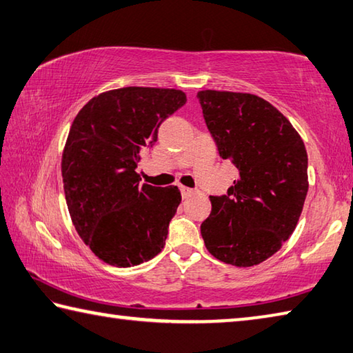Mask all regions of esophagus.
<instances>
[{
  "label": "esophagus",
  "mask_w": 353,
  "mask_h": 353,
  "mask_svg": "<svg viewBox=\"0 0 353 353\" xmlns=\"http://www.w3.org/2000/svg\"><path fill=\"white\" fill-rule=\"evenodd\" d=\"M181 191H182V197L183 199H187V197H190V196H193L196 191L194 190H191V188H187V187H181Z\"/></svg>",
  "instance_id": "esophagus-1"
}]
</instances>
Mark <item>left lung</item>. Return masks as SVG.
I'll return each mask as SVG.
<instances>
[{"label": "left lung", "instance_id": "left-lung-1", "mask_svg": "<svg viewBox=\"0 0 353 353\" xmlns=\"http://www.w3.org/2000/svg\"><path fill=\"white\" fill-rule=\"evenodd\" d=\"M197 99L219 156L239 171L227 194L210 196L205 247L225 264L258 265L296 228L309 190L304 142L258 95L207 89Z\"/></svg>", "mask_w": 353, "mask_h": 353}]
</instances>
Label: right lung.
<instances>
[{"label": "right lung", "instance_id": "right-lung-1", "mask_svg": "<svg viewBox=\"0 0 353 353\" xmlns=\"http://www.w3.org/2000/svg\"><path fill=\"white\" fill-rule=\"evenodd\" d=\"M187 101L179 89L130 86L81 108L61 157L68 210L83 242L106 264L132 267L157 256L182 201L177 187H140V151Z\"/></svg>", "mask_w": 353, "mask_h": 353}]
</instances>
